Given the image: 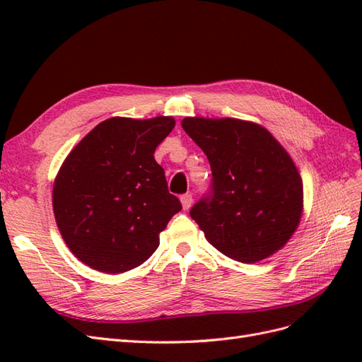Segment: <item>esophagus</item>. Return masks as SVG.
Instances as JSON below:
<instances>
[{
    "mask_svg": "<svg viewBox=\"0 0 362 362\" xmlns=\"http://www.w3.org/2000/svg\"><path fill=\"white\" fill-rule=\"evenodd\" d=\"M180 202H182V206H183V210H188L189 206H191V204H193V196H191L189 193H187V194H183L182 197H180Z\"/></svg>",
    "mask_w": 362,
    "mask_h": 362,
    "instance_id": "1",
    "label": "esophagus"
}]
</instances>
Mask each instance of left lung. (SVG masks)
Wrapping results in <instances>:
<instances>
[{"label": "left lung", "mask_w": 362, "mask_h": 362, "mask_svg": "<svg viewBox=\"0 0 362 362\" xmlns=\"http://www.w3.org/2000/svg\"><path fill=\"white\" fill-rule=\"evenodd\" d=\"M182 127L210 161V191L189 210L209 243L241 263L280 250L303 206V183L288 152L247 121L196 117Z\"/></svg>", "instance_id": "left-lung-1"}]
</instances>
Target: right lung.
<instances>
[{
	"instance_id": "1",
	"label": "right lung",
	"mask_w": 362,
	"mask_h": 362,
	"mask_svg": "<svg viewBox=\"0 0 362 362\" xmlns=\"http://www.w3.org/2000/svg\"><path fill=\"white\" fill-rule=\"evenodd\" d=\"M174 126L171 117L105 119L65 158L54 182V216L82 263L121 274L156 252L158 233L182 210L153 158Z\"/></svg>"
}]
</instances>
